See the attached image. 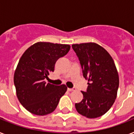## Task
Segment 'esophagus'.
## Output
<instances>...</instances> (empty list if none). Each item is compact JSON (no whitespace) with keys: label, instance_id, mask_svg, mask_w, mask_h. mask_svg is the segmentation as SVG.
<instances>
[{"label":"esophagus","instance_id":"1","mask_svg":"<svg viewBox=\"0 0 134 134\" xmlns=\"http://www.w3.org/2000/svg\"><path fill=\"white\" fill-rule=\"evenodd\" d=\"M75 88H67V90L69 92H71V91H74L75 90Z\"/></svg>","mask_w":134,"mask_h":134}]
</instances>
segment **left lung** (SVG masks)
<instances>
[{"label":"left lung","mask_w":134,"mask_h":134,"mask_svg":"<svg viewBox=\"0 0 134 134\" xmlns=\"http://www.w3.org/2000/svg\"><path fill=\"white\" fill-rule=\"evenodd\" d=\"M73 50L81 66L83 77L88 81L83 99L76 103L79 113L96 118L108 111L116 99L119 76L114 61L103 47L95 43L73 44Z\"/></svg>","instance_id":"obj_1"}]
</instances>
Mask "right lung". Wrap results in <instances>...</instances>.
<instances>
[{"instance_id":"1","label":"right lung","mask_w":134,"mask_h":134,"mask_svg":"<svg viewBox=\"0 0 134 134\" xmlns=\"http://www.w3.org/2000/svg\"><path fill=\"white\" fill-rule=\"evenodd\" d=\"M68 44L37 42L29 47L20 58L14 76L18 99L32 114L45 115L56 108L67 88L44 81L54 71L58 59L67 55Z\"/></svg>"}]
</instances>
